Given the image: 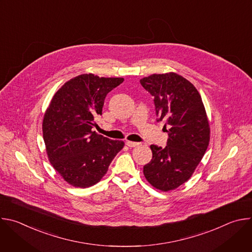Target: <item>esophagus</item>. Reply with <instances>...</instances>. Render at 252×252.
<instances>
[{
	"instance_id": "1",
	"label": "esophagus",
	"mask_w": 252,
	"mask_h": 252,
	"mask_svg": "<svg viewBox=\"0 0 252 252\" xmlns=\"http://www.w3.org/2000/svg\"><path fill=\"white\" fill-rule=\"evenodd\" d=\"M126 145L128 147V148H135L137 147L139 143L138 142H134V141H126Z\"/></svg>"
}]
</instances>
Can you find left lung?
Wrapping results in <instances>:
<instances>
[{"label":"left lung","instance_id":"8db88e82","mask_svg":"<svg viewBox=\"0 0 252 252\" xmlns=\"http://www.w3.org/2000/svg\"><path fill=\"white\" fill-rule=\"evenodd\" d=\"M139 82L154 96L158 122L168 134L164 149L151 146L153 159L143 166V174L157 189L169 191L188 182L203 158L209 122L198 91L184 77L171 71Z\"/></svg>","mask_w":252,"mask_h":252}]
</instances>
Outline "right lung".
Wrapping results in <instances>:
<instances>
[{"mask_svg": "<svg viewBox=\"0 0 252 252\" xmlns=\"http://www.w3.org/2000/svg\"><path fill=\"white\" fill-rule=\"evenodd\" d=\"M123 78L84 74L70 79L53 96L44 115L43 136L53 167L75 188L97 184L125 147L92 128L101 115L106 94Z\"/></svg>", "mask_w": 252, "mask_h": 252, "instance_id": "1", "label": "right lung"}]
</instances>
